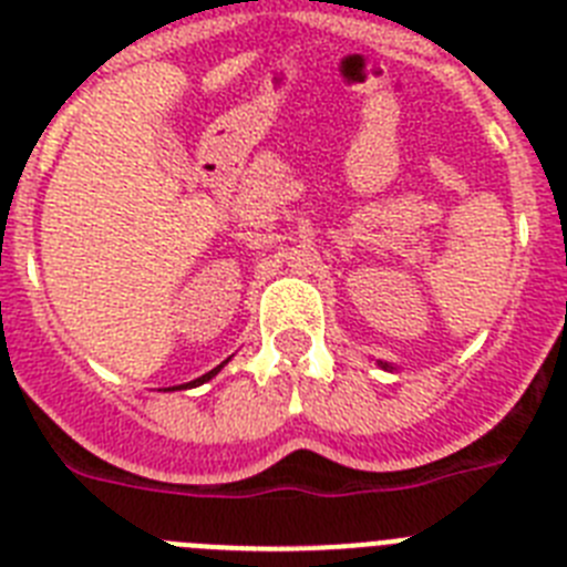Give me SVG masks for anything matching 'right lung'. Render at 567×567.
Instances as JSON below:
<instances>
[{
  "label": "right lung",
  "mask_w": 567,
  "mask_h": 567,
  "mask_svg": "<svg viewBox=\"0 0 567 567\" xmlns=\"http://www.w3.org/2000/svg\"><path fill=\"white\" fill-rule=\"evenodd\" d=\"M224 363H227V360H224ZM224 363H221V365H224ZM221 365H215L213 372H207V374H204V378L193 380V383H189V385H198V383H204V380H209V378H213V374H218V372H221Z\"/></svg>",
  "instance_id": "1"
}]
</instances>
